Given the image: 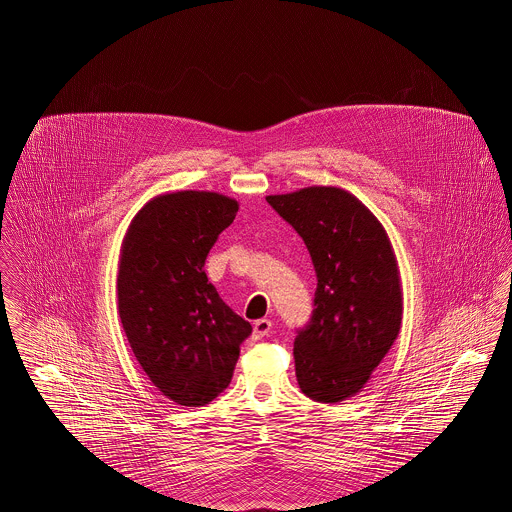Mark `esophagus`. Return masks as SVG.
I'll return each mask as SVG.
<instances>
[{
    "instance_id": "1",
    "label": "esophagus",
    "mask_w": 512,
    "mask_h": 512,
    "mask_svg": "<svg viewBox=\"0 0 512 512\" xmlns=\"http://www.w3.org/2000/svg\"><path fill=\"white\" fill-rule=\"evenodd\" d=\"M270 330H272V322L268 318L255 320V324H253V340H263L265 336H268Z\"/></svg>"
}]
</instances>
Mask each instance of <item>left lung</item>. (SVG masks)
Listing matches in <instances>:
<instances>
[{
	"label": "left lung",
	"mask_w": 512,
	"mask_h": 512,
	"mask_svg": "<svg viewBox=\"0 0 512 512\" xmlns=\"http://www.w3.org/2000/svg\"><path fill=\"white\" fill-rule=\"evenodd\" d=\"M307 245L315 272V311L293 343L301 391L340 403L363 391L397 340L403 290L390 236L363 201L338 186L267 195Z\"/></svg>",
	"instance_id": "1"
}]
</instances>
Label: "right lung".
Returning <instances> with one entry per match:
<instances>
[{"label": "right lung", "mask_w": 512, "mask_h": 512, "mask_svg": "<svg viewBox=\"0 0 512 512\" xmlns=\"http://www.w3.org/2000/svg\"><path fill=\"white\" fill-rule=\"evenodd\" d=\"M236 199L184 190L149 199L121 245L122 328L151 384L182 407L228 388L251 324L207 280L205 259L238 213Z\"/></svg>", "instance_id": "add662e5"}]
</instances>
